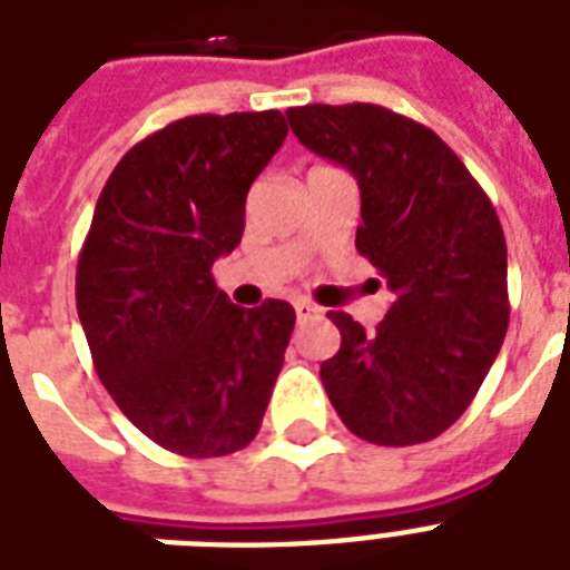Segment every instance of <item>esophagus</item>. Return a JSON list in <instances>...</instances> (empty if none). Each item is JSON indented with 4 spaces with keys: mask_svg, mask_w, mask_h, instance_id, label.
I'll return each instance as SVG.
<instances>
[{
    "mask_svg": "<svg viewBox=\"0 0 570 570\" xmlns=\"http://www.w3.org/2000/svg\"><path fill=\"white\" fill-rule=\"evenodd\" d=\"M295 316H298L302 322L311 320V316H320V307L311 302H304V298H298V302H295Z\"/></svg>",
    "mask_w": 570,
    "mask_h": 570,
    "instance_id": "1",
    "label": "esophagus"
}]
</instances>
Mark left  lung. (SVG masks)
Wrapping results in <instances>:
<instances>
[{
	"label": "left lung",
	"instance_id": "8db88e82",
	"mask_svg": "<svg viewBox=\"0 0 570 570\" xmlns=\"http://www.w3.org/2000/svg\"><path fill=\"white\" fill-rule=\"evenodd\" d=\"M286 118L307 150L355 174V248L393 293L373 334L328 313L340 328L320 370L331 405L379 446L432 441L468 411L509 328L494 204L441 136L384 106L316 102Z\"/></svg>",
	"mask_w": 570,
	"mask_h": 570
}]
</instances>
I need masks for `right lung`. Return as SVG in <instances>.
<instances>
[{
  "instance_id": "right-lung-1",
  "label": "right lung",
  "mask_w": 570,
  "mask_h": 570,
  "mask_svg": "<svg viewBox=\"0 0 570 570\" xmlns=\"http://www.w3.org/2000/svg\"><path fill=\"white\" fill-rule=\"evenodd\" d=\"M284 138L277 109L156 129L115 165L79 250L76 311L102 387L138 432L186 459L248 446L284 366L293 307H236L213 277Z\"/></svg>"
}]
</instances>
